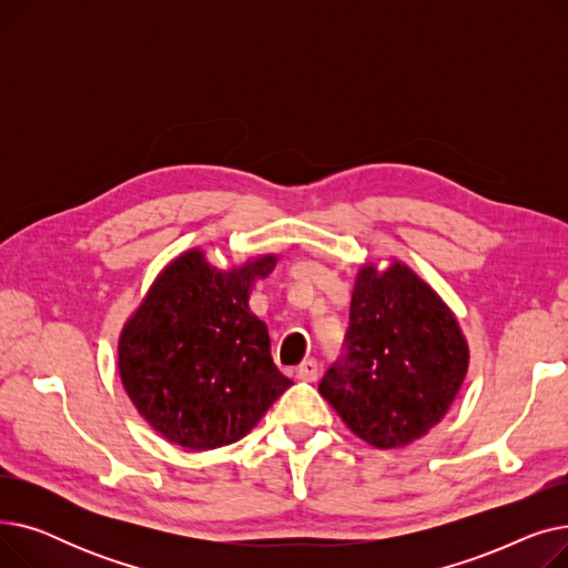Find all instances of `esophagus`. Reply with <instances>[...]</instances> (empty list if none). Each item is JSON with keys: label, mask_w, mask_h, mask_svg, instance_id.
Segmentation results:
<instances>
[{"label": "esophagus", "mask_w": 568, "mask_h": 568, "mask_svg": "<svg viewBox=\"0 0 568 568\" xmlns=\"http://www.w3.org/2000/svg\"><path fill=\"white\" fill-rule=\"evenodd\" d=\"M296 377L304 382H315L320 377V364L315 359H306L304 364H300V368H296Z\"/></svg>", "instance_id": "esophagus-1"}]
</instances>
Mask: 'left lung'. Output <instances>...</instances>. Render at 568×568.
<instances>
[{
  "mask_svg": "<svg viewBox=\"0 0 568 568\" xmlns=\"http://www.w3.org/2000/svg\"><path fill=\"white\" fill-rule=\"evenodd\" d=\"M469 349L454 313L394 262L356 276L343 354L320 379V394L345 426L377 449L424 437L452 407Z\"/></svg>",
  "mask_w": 568,
  "mask_h": 568,
  "instance_id": "8db88e82",
  "label": "left lung"
}]
</instances>
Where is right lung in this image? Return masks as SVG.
<instances>
[{"mask_svg": "<svg viewBox=\"0 0 568 568\" xmlns=\"http://www.w3.org/2000/svg\"><path fill=\"white\" fill-rule=\"evenodd\" d=\"M276 264L219 272L202 251L163 268L119 338V375L144 419L191 452L232 444L292 384L272 359L251 287Z\"/></svg>", "mask_w": 568, "mask_h": 568, "instance_id": "right-lung-1", "label": "right lung"}]
</instances>
